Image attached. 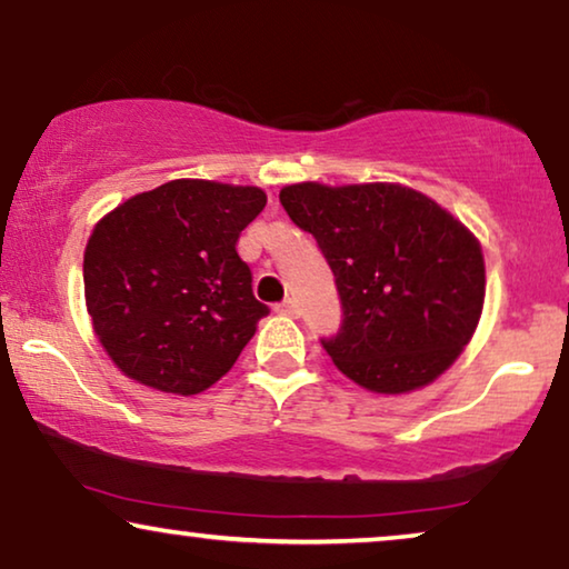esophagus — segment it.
Here are the masks:
<instances>
[{"label":"esophagus","instance_id":"esophagus-1","mask_svg":"<svg viewBox=\"0 0 569 569\" xmlns=\"http://www.w3.org/2000/svg\"><path fill=\"white\" fill-rule=\"evenodd\" d=\"M277 313L290 316V318H298V316H300V306H298V300H292V298L282 300V302H279V306H277Z\"/></svg>","mask_w":569,"mask_h":569}]
</instances>
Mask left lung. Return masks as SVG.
I'll return each mask as SVG.
<instances>
[{
	"mask_svg": "<svg viewBox=\"0 0 569 569\" xmlns=\"http://www.w3.org/2000/svg\"><path fill=\"white\" fill-rule=\"evenodd\" d=\"M284 212L329 261L341 300L333 365L376 393L432 383L463 352L485 306L479 240L399 183H292Z\"/></svg>",
	"mask_w": 569,
	"mask_h": 569,
	"instance_id": "8db88e82",
	"label": "left lung"
}]
</instances>
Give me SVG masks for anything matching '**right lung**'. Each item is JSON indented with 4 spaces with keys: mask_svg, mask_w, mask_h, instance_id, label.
<instances>
[{
    "mask_svg": "<svg viewBox=\"0 0 569 569\" xmlns=\"http://www.w3.org/2000/svg\"><path fill=\"white\" fill-rule=\"evenodd\" d=\"M267 207L256 186L178 178L137 193L96 224L84 300L123 376L166 393L217 383L269 308L236 246Z\"/></svg>",
    "mask_w": 569,
    "mask_h": 569,
    "instance_id": "right-lung-1",
    "label": "right lung"
}]
</instances>
